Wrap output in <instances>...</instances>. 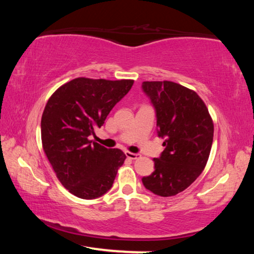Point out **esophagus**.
<instances>
[{"instance_id": "34e87169", "label": "esophagus", "mask_w": 254, "mask_h": 254, "mask_svg": "<svg viewBox=\"0 0 254 254\" xmlns=\"http://www.w3.org/2000/svg\"><path fill=\"white\" fill-rule=\"evenodd\" d=\"M126 156L128 159H132V160H134V159H139L140 158V154L139 153H133L130 151H126Z\"/></svg>"}]
</instances>
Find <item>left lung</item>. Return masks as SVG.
I'll list each match as a JSON object with an SVG mask.
<instances>
[{
    "mask_svg": "<svg viewBox=\"0 0 254 254\" xmlns=\"http://www.w3.org/2000/svg\"><path fill=\"white\" fill-rule=\"evenodd\" d=\"M142 91L156 111L157 133L165 150L153 158L154 171L143 186L161 197L175 196L204 170L214 126L207 107L194 91L173 81H143Z\"/></svg>",
    "mask_w": 254,
    "mask_h": 254,
    "instance_id": "obj_1",
    "label": "left lung"
}]
</instances>
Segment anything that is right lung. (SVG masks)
I'll return each mask as SVG.
<instances>
[{"mask_svg": "<svg viewBox=\"0 0 254 254\" xmlns=\"http://www.w3.org/2000/svg\"><path fill=\"white\" fill-rule=\"evenodd\" d=\"M133 80L75 78L59 87L45 107L41 140L59 182L72 195L94 199L110 190L126 154L93 142L117 103Z\"/></svg>", "mask_w": 254, "mask_h": 254, "instance_id": "add662e5", "label": "right lung"}]
</instances>
